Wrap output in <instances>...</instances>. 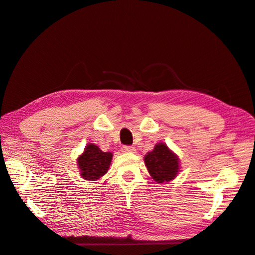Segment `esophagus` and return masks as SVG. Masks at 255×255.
<instances>
[{
    "label": "esophagus",
    "mask_w": 255,
    "mask_h": 255,
    "mask_svg": "<svg viewBox=\"0 0 255 255\" xmlns=\"http://www.w3.org/2000/svg\"><path fill=\"white\" fill-rule=\"evenodd\" d=\"M122 150L124 153H135V147L134 146H129V145H126V146L122 147Z\"/></svg>",
    "instance_id": "1"
}]
</instances>
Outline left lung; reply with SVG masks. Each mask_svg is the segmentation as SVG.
Segmentation results:
<instances>
[{
    "label": "left lung",
    "instance_id": "8db88e82",
    "mask_svg": "<svg viewBox=\"0 0 255 255\" xmlns=\"http://www.w3.org/2000/svg\"><path fill=\"white\" fill-rule=\"evenodd\" d=\"M145 166L152 178L158 184L173 180L179 171L178 156L165 143H157L144 157Z\"/></svg>",
    "mask_w": 255,
    "mask_h": 255
}]
</instances>
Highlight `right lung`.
<instances>
[{"mask_svg": "<svg viewBox=\"0 0 255 255\" xmlns=\"http://www.w3.org/2000/svg\"><path fill=\"white\" fill-rule=\"evenodd\" d=\"M113 154L102 152L95 144H88L77 160L80 169V176L86 180H97L101 178L110 167Z\"/></svg>", "mask_w": 255, "mask_h": 255, "instance_id": "right-lung-1", "label": "right lung"}]
</instances>
